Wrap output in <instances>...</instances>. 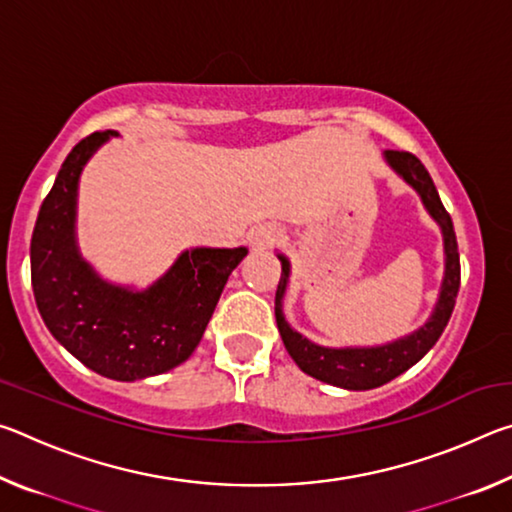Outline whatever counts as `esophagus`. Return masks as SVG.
Wrapping results in <instances>:
<instances>
[{
  "label": "esophagus",
  "instance_id": "obj_1",
  "mask_svg": "<svg viewBox=\"0 0 512 512\" xmlns=\"http://www.w3.org/2000/svg\"><path fill=\"white\" fill-rule=\"evenodd\" d=\"M282 239V228L275 223H264L250 232V244L255 248H268Z\"/></svg>",
  "mask_w": 512,
  "mask_h": 512
}]
</instances>
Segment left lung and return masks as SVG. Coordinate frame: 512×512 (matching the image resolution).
<instances>
[{
	"mask_svg": "<svg viewBox=\"0 0 512 512\" xmlns=\"http://www.w3.org/2000/svg\"><path fill=\"white\" fill-rule=\"evenodd\" d=\"M386 160L391 167L400 173V176L409 183L415 192L420 194L424 207L429 214L438 221L443 228L445 237V280L443 289H440L438 305L433 309V316L427 325H422L418 332L411 336H404L400 341H393L388 345H379V348H323L307 339H302L298 332H293L282 314V296L287 289L289 277V262L284 255H277L282 262V277L277 282L275 291V320L277 329H280L284 348L291 354V359L298 363V368L307 375L316 377L325 384L348 388V391H368V388H377L386 381L402 375L409 370L413 363H418L424 354H427L436 341L443 334V329L452 316L458 287H461V259H458V244L452 216L445 210L443 201H440L438 189L433 185L429 171L424 164L415 158L409 151H386Z\"/></svg>",
	"mask_w": 512,
	"mask_h": 512,
	"instance_id": "8db88e82",
	"label": "left lung"
}]
</instances>
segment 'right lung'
<instances>
[{
	"label": "right lung",
	"instance_id": "right-lung-1",
	"mask_svg": "<svg viewBox=\"0 0 512 512\" xmlns=\"http://www.w3.org/2000/svg\"><path fill=\"white\" fill-rule=\"evenodd\" d=\"M117 135L97 131L74 146L40 205L31 237V284L54 339L103 377L162 375L201 343L230 273L246 248H194L146 291L103 282L74 241L76 187L90 155Z\"/></svg>",
	"mask_w": 512,
	"mask_h": 512
}]
</instances>
